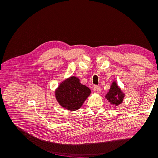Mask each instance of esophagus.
Instances as JSON below:
<instances>
[{
    "label": "esophagus",
    "mask_w": 158,
    "mask_h": 158,
    "mask_svg": "<svg viewBox=\"0 0 158 158\" xmlns=\"http://www.w3.org/2000/svg\"><path fill=\"white\" fill-rule=\"evenodd\" d=\"M93 89L94 91H96L98 93H99L100 92H101V87H100L99 85H94Z\"/></svg>",
    "instance_id": "esophagus-1"
}]
</instances>
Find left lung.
Masks as SVG:
<instances>
[{
	"label": "left lung",
	"instance_id": "left-lung-1",
	"mask_svg": "<svg viewBox=\"0 0 158 158\" xmlns=\"http://www.w3.org/2000/svg\"><path fill=\"white\" fill-rule=\"evenodd\" d=\"M106 98L111 104H113L114 106H118L122 103L124 94L122 93L121 89L117 86V84L113 82L109 92L106 95Z\"/></svg>",
	"mask_w": 158,
	"mask_h": 158
}]
</instances>
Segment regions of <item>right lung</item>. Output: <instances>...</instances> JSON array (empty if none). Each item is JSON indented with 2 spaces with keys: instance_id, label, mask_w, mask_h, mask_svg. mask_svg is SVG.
Here are the masks:
<instances>
[{
  "instance_id": "obj_1",
  "label": "right lung",
  "mask_w": 158,
  "mask_h": 158,
  "mask_svg": "<svg viewBox=\"0 0 158 158\" xmlns=\"http://www.w3.org/2000/svg\"><path fill=\"white\" fill-rule=\"evenodd\" d=\"M90 93L91 90L81 84L78 78L72 76L60 84L55 95L62 107L76 111L82 106Z\"/></svg>"
}]
</instances>
